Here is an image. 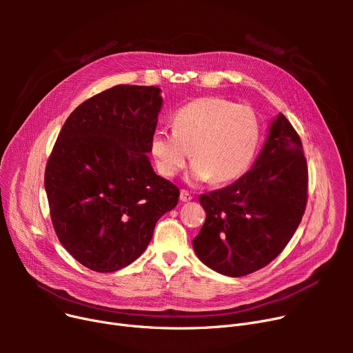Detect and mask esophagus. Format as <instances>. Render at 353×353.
<instances>
[{
    "label": "esophagus",
    "mask_w": 353,
    "mask_h": 353,
    "mask_svg": "<svg viewBox=\"0 0 353 353\" xmlns=\"http://www.w3.org/2000/svg\"><path fill=\"white\" fill-rule=\"evenodd\" d=\"M192 199H193V196L188 190H180V200L181 201H190Z\"/></svg>",
    "instance_id": "obj_1"
}]
</instances>
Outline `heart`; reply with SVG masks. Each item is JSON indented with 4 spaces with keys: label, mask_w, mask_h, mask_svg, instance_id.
<instances>
[{
    "label": "heart",
    "mask_w": 353,
    "mask_h": 353,
    "mask_svg": "<svg viewBox=\"0 0 353 353\" xmlns=\"http://www.w3.org/2000/svg\"><path fill=\"white\" fill-rule=\"evenodd\" d=\"M261 132V121L250 107L217 97L197 99L176 111L173 132L156 130L150 150L164 177L176 176L192 150V181L226 183L249 169Z\"/></svg>",
    "instance_id": "1"
}]
</instances>
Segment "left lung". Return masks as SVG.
<instances>
[{
  "label": "left lung",
  "mask_w": 353,
  "mask_h": 353,
  "mask_svg": "<svg viewBox=\"0 0 353 353\" xmlns=\"http://www.w3.org/2000/svg\"><path fill=\"white\" fill-rule=\"evenodd\" d=\"M302 141L279 113L252 169L229 186L201 194L206 221L193 239L200 261L230 277L269 265L286 248L306 208Z\"/></svg>",
  "instance_id": "left-lung-1"
}]
</instances>
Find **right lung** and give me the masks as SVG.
<instances>
[{
    "label": "right lung",
    "instance_id": "1",
    "mask_svg": "<svg viewBox=\"0 0 353 353\" xmlns=\"http://www.w3.org/2000/svg\"><path fill=\"white\" fill-rule=\"evenodd\" d=\"M159 87L116 85L65 120L46 167L52 226L65 250L101 273L147 249L180 192L148 160L163 105Z\"/></svg>",
    "mask_w": 353,
    "mask_h": 353
}]
</instances>
